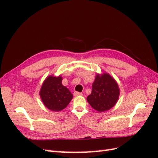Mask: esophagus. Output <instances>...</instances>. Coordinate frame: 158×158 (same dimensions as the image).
<instances>
[{"label": "esophagus", "mask_w": 158, "mask_h": 158, "mask_svg": "<svg viewBox=\"0 0 158 158\" xmlns=\"http://www.w3.org/2000/svg\"><path fill=\"white\" fill-rule=\"evenodd\" d=\"M74 96H83V94L81 92H74Z\"/></svg>", "instance_id": "esophagus-1"}]
</instances>
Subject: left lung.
<instances>
[{
	"instance_id": "8db88e82",
	"label": "left lung",
	"mask_w": 158,
	"mask_h": 158,
	"mask_svg": "<svg viewBox=\"0 0 158 158\" xmlns=\"http://www.w3.org/2000/svg\"><path fill=\"white\" fill-rule=\"evenodd\" d=\"M119 96V88L115 80L108 73L98 74L92 84V94L87 98L93 109L106 111L115 105Z\"/></svg>"
}]
</instances>
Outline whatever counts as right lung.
<instances>
[{
    "label": "right lung",
    "instance_id": "1",
    "mask_svg": "<svg viewBox=\"0 0 158 158\" xmlns=\"http://www.w3.org/2000/svg\"><path fill=\"white\" fill-rule=\"evenodd\" d=\"M62 77L50 75L46 78L40 90V96L44 105L53 111H60L67 106L73 94L62 84Z\"/></svg>",
    "mask_w": 158,
    "mask_h": 158
}]
</instances>
